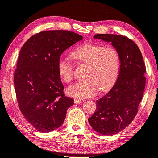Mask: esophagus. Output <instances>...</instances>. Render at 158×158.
I'll return each instance as SVG.
<instances>
[{"label": "esophagus", "instance_id": "esophagus-1", "mask_svg": "<svg viewBox=\"0 0 158 158\" xmlns=\"http://www.w3.org/2000/svg\"><path fill=\"white\" fill-rule=\"evenodd\" d=\"M74 102L75 104H80L82 102V100H78V99H74Z\"/></svg>", "mask_w": 158, "mask_h": 158}]
</instances>
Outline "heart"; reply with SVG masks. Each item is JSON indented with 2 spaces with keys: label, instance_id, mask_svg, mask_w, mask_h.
<instances>
[{
  "label": "heart",
  "instance_id": "obj_1",
  "mask_svg": "<svg viewBox=\"0 0 158 158\" xmlns=\"http://www.w3.org/2000/svg\"><path fill=\"white\" fill-rule=\"evenodd\" d=\"M71 58L81 64L87 65L85 77L67 89L68 95L77 98L92 97L99 89L105 91L115 84L120 69V56L112 47H104L93 43H85L74 49ZM58 73L61 79L69 83L73 78V68L67 60L60 58Z\"/></svg>",
  "mask_w": 158,
  "mask_h": 158
}]
</instances>
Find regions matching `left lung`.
Here are the masks:
<instances>
[{
  "label": "left lung",
  "mask_w": 158,
  "mask_h": 158,
  "mask_svg": "<svg viewBox=\"0 0 158 158\" xmlns=\"http://www.w3.org/2000/svg\"><path fill=\"white\" fill-rule=\"evenodd\" d=\"M93 38L111 42L118 52L121 65L115 85L97 100L96 110L88 121L100 134H117L127 128L137 115L146 82V67L140 49L128 37L98 34Z\"/></svg>",
  "instance_id": "8db88e82"
}]
</instances>
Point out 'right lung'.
<instances>
[{
	"label": "right lung",
	"instance_id": "obj_1",
	"mask_svg": "<svg viewBox=\"0 0 158 158\" xmlns=\"http://www.w3.org/2000/svg\"><path fill=\"white\" fill-rule=\"evenodd\" d=\"M83 37L67 30L43 31L25 43L14 73L17 102L27 121L48 133L64 122L74 100L65 96L58 73L61 54Z\"/></svg>",
	"mask_w": 158,
	"mask_h": 158
}]
</instances>
